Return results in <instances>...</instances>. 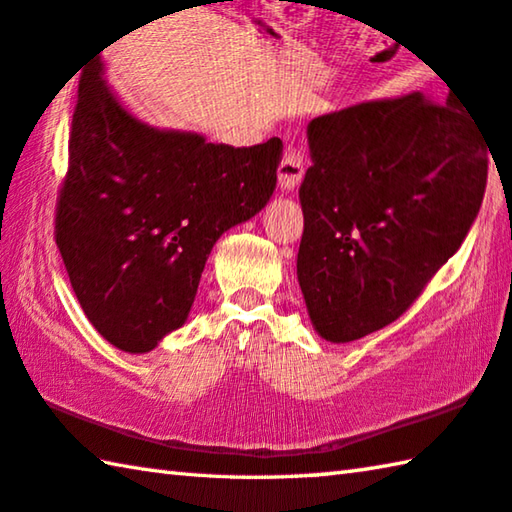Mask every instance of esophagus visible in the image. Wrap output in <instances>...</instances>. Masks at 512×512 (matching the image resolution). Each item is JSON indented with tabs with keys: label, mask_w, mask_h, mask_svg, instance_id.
<instances>
[{
	"label": "esophagus",
	"mask_w": 512,
	"mask_h": 512,
	"mask_svg": "<svg viewBox=\"0 0 512 512\" xmlns=\"http://www.w3.org/2000/svg\"><path fill=\"white\" fill-rule=\"evenodd\" d=\"M303 173H306V164H303V155L292 146H285L283 159L279 164V186L283 191H294L301 184Z\"/></svg>",
	"instance_id": "obj_1"
}]
</instances>
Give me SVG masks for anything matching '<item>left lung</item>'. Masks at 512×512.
I'll list each match as a JSON object with an SVG mask.
<instances>
[{
	"label": "left lung",
	"mask_w": 512,
	"mask_h": 512,
	"mask_svg": "<svg viewBox=\"0 0 512 512\" xmlns=\"http://www.w3.org/2000/svg\"><path fill=\"white\" fill-rule=\"evenodd\" d=\"M297 279L333 344L389 326L468 236L486 191L488 143L468 114L411 92L308 123Z\"/></svg>",
	"instance_id": "left-lung-1"
}]
</instances>
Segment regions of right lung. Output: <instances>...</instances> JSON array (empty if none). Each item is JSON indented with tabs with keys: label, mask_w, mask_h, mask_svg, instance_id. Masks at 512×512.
Listing matches in <instances>:
<instances>
[{
	"label": "right lung",
	"mask_w": 512,
	"mask_h": 512,
	"mask_svg": "<svg viewBox=\"0 0 512 512\" xmlns=\"http://www.w3.org/2000/svg\"><path fill=\"white\" fill-rule=\"evenodd\" d=\"M279 137L251 148L155 128L105 83L96 56L80 76L56 242L92 326L125 353H150L182 328L206 258L224 231L265 209Z\"/></svg>",
	"instance_id": "1"
}]
</instances>
